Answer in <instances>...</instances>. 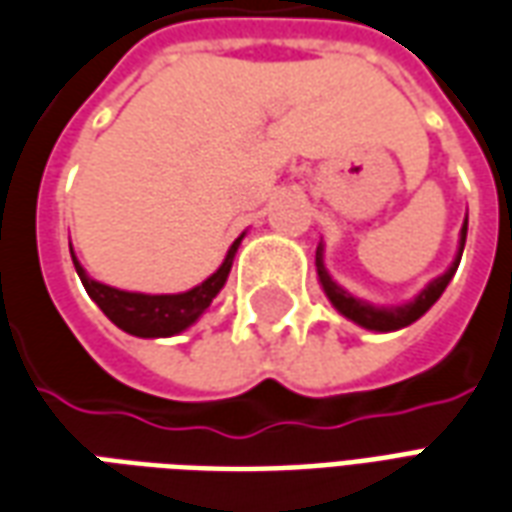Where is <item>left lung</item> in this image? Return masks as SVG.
Instances as JSON below:
<instances>
[{"mask_svg":"<svg viewBox=\"0 0 512 512\" xmlns=\"http://www.w3.org/2000/svg\"><path fill=\"white\" fill-rule=\"evenodd\" d=\"M466 228L469 223H463L460 228V245H458V256H455V262L449 267L447 273L433 278L430 284L424 286L419 295L413 297L411 303H402V306H372V303H366L361 297H353L350 292H344L342 286L333 281L328 270H325V262H322V245L317 248V275H320V284L325 289V295L333 303V308L344 314L347 320H353L355 325H361L366 331H380V333H389V331H400V328H408L411 322H416L422 317L427 308L436 303L438 297L444 295V289L452 281V275L458 270L460 256H463V245H466Z\"/></svg>","mask_w":512,"mask_h":512,"instance_id":"obj_1","label":"left lung"}]
</instances>
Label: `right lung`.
I'll use <instances>...</instances> for the list:
<instances>
[{"instance_id":"1","label":"right lung","mask_w":512,"mask_h":512,"mask_svg":"<svg viewBox=\"0 0 512 512\" xmlns=\"http://www.w3.org/2000/svg\"><path fill=\"white\" fill-rule=\"evenodd\" d=\"M242 237L228 248V256L223 264L217 267L215 273L206 278L204 284L192 286L190 292H179V295H143V292H123L115 286L93 281L85 267L74 259L76 275L82 286L88 289V295L93 297V303L110 317L121 331L132 333V336H143V339H159V336H176V333L187 331L192 322L204 314L209 303L215 300L217 292L226 284L231 264H234V253H237Z\"/></svg>"}]
</instances>
